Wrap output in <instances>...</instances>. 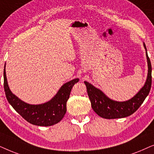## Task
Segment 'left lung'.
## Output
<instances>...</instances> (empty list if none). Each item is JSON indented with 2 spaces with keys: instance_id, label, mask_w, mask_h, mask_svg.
Segmentation results:
<instances>
[{
  "instance_id": "1",
  "label": "left lung",
  "mask_w": 154,
  "mask_h": 154,
  "mask_svg": "<svg viewBox=\"0 0 154 154\" xmlns=\"http://www.w3.org/2000/svg\"><path fill=\"white\" fill-rule=\"evenodd\" d=\"M147 62H148V75L144 87L130 100L124 102L115 101L108 98L101 90L96 89L91 84L85 82L87 87V94L91 101V107L98 116L105 119L122 118L130 116L134 113L149 94L151 87V64L149 59L145 44Z\"/></svg>"
}]
</instances>
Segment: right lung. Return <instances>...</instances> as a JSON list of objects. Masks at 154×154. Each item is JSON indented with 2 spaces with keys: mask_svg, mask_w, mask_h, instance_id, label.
I'll list each match as a JSON object with an SVG mask.
<instances>
[{
  "mask_svg": "<svg viewBox=\"0 0 154 154\" xmlns=\"http://www.w3.org/2000/svg\"><path fill=\"white\" fill-rule=\"evenodd\" d=\"M4 90L6 98L13 108L24 120L38 126H51L57 124L66 113V103L71 89L79 79H75L65 83L59 89L56 96L50 101L40 105H30L19 99L12 93L8 87L4 67Z\"/></svg>",
  "mask_w": 154,
  "mask_h": 154,
  "instance_id": "obj_1",
  "label": "right lung"
}]
</instances>
